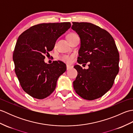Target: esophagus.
I'll use <instances>...</instances> for the list:
<instances>
[{
	"instance_id": "esophagus-1",
	"label": "esophagus",
	"mask_w": 133,
	"mask_h": 133,
	"mask_svg": "<svg viewBox=\"0 0 133 133\" xmlns=\"http://www.w3.org/2000/svg\"><path fill=\"white\" fill-rule=\"evenodd\" d=\"M66 68H67V70H69L70 69L72 68V66H70V65H67L66 66Z\"/></svg>"
}]
</instances>
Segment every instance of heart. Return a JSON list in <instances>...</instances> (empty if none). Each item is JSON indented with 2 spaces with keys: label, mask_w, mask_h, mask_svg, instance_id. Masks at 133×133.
I'll return each mask as SVG.
<instances>
[{
  "label": "heart",
  "mask_w": 133,
  "mask_h": 133,
  "mask_svg": "<svg viewBox=\"0 0 133 133\" xmlns=\"http://www.w3.org/2000/svg\"><path fill=\"white\" fill-rule=\"evenodd\" d=\"M76 35H77V34L75 33H70L67 36V39L69 41ZM73 58H74V56L72 55H63L60 57V59L61 61L65 62V63H70L71 62Z\"/></svg>",
  "instance_id": "b5f03b06"
}]
</instances>
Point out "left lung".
Returning <instances> with one entry per match:
<instances>
[{
	"label": "left lung",
	"instance_id": "left-lung-1",
	"mask_svg": "<svg viewBox=\"0 0 133 133\" xmlns=\"http://www.w3.org/2000/svg\"><path fill=\"white\" fill-rule=\"evenodd\" d=\"M71 29L81 39L77 62L74 67L78 75L73 82L77 94L86 100L100 98L111 88L119 72V54L110 33L96 25L87 22H72Z\"/></svg>",
	"mask_w": 133,
	"mask_h": 133
}]
</instances>
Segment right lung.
<instances>
[{
    "instance_id": "obj_1",
    "label": "right lung",
    "mask_w": 133,
    "mask_h": 133,
    "mask_svg": "<svg viewBox=\"0 0 133 133\" xmlns=\"http://www.w3.org/2000/svg\"><path fill=\"white\" fill-rule=\"evenodd\" d=\"M70 22L34 25L19 36L13 53L15 72L24 91L42 99L52 94L58 78L66 71L61 61L44 62L59 36L71 27Z\"/></svg>"
}]
</instances>
